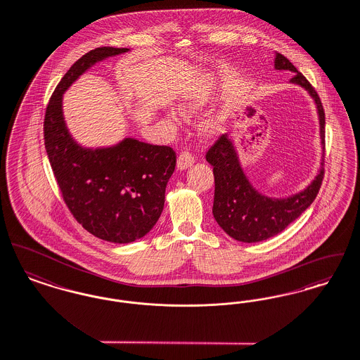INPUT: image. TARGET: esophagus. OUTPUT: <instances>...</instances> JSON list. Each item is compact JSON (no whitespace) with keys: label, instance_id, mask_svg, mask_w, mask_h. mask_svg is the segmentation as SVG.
<instances>
[{"label":"esophagus","instance_id":"34e87169","mask_svg":"<svg viewBox=\"0 0 360 360\" xmlns=\"http://www.w3.org/2000/svg\"><path fill=\"white\" fill-rule=\"evenodd\" d=\"M195 162V155L188 150L180 153L177 157V168L179 169H187L192 164Z\"/></svg>","mask_w":360,"mask_h":360}]
</instances>
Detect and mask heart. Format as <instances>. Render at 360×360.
Instances as JSON below:
<instances>
[{"label": "heart", "mask_w": 360, "mask_h": 360, "mask_svg": "<svg viewBox=\"0 0 360 360\" xmlns=\"http://www.w3.org/2000/svg\"><path fill=\"white\" fill-rule=\"evenodd\" d=\"M199 105H200L199 100H196L193 97H187L184 100V103H183V111L186 114H192V112H195L199 108ZM203 131H205V134L214 133L215 131V124L212 122H208V123L203 126Z\"/></svg>", "instance_id": "1"}]
</instances>
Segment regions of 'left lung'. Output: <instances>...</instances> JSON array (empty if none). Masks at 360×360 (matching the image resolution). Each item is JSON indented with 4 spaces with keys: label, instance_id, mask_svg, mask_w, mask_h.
I'll list each match as a JSON object with an SVG mask.
<instances>
[{
    "label": "left lung",
    "instance_id": "left-lung-1",
    "mask_svg": "<svg viewBox=\"0 0 360 360\" xmlns=\"http://www.w3.org/2000/svg\"><path fill=\"white\" fill-rule=\"evenodd\" d=\"M275 68L295 73L290 81L301 85L314 98L320 116L321 142L325 145V112L320 96L306 77L279 53L275 58ZM206 160L212 165L215 179L214 218L230 237L243 243H259L283 231L313 203L323 179L321 168L313 183L302 192L287 199H271L249 184L227 135L218 136L208 148Z\"/></svg>",
    "mask_w": 360,
    "mask_h": 360
}]
</instances>
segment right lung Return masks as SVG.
<instances>
[{
  "label": "right lung",
  "mask_w": 360,
  "mask_h": 360,
  "mask_svg": "<svg viewBox=\"0 0 360 360\" xmlns=\"http://www.w3.org/2000/svg\"><path fill=\"white\" fill-rule=\"evenodd\" d=\"M126 51L97 47L76 60L50 97L43 122L46 152L66 207L89 233L116 244L142 238L158 221L176 153L131 138L115 148L82 149L65 127L60 104L62 94L88 68Z\"/></svg>",
  "instance_id": "obj_1"
}]
</instances>
